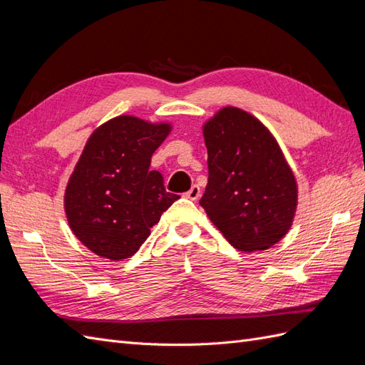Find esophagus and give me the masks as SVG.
I'll use <instances>...</instances> for the list:
<instances>
[{
  "mask_svg": "<svg viewBox=\"0 0 365 365\" xmlns=\"http://www.w3.org/2000/svg\"><path fill=\"white\" fill-rule=\"evenodd\" d=\"M200 196H201V189H200V185H192V189L185 193V197H189V200H192V201H196V200H200Z\"/></svg>",
  "mask_w": 365,
  "mask_h": 365,
  "instance_id": "obj_1",
  "label": "esophagus"
}]
</instances>
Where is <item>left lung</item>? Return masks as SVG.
Returning <instances> with one entry per match:
<instances>
[{"label":"left lung","instance_id":"left-lung-1","mask_svg":"<svg viewBox=\"0 0 365 365\" xmlns=\"http://www.w3.org/2000/svg\"><path fill=\"white\" fill-rule=\"evenodd\" d=\"M208 182L200 204L231 245L263 251L288 233L297 181L262 121L225 106L204 125Z\"/></svg>","mask_w":365,"mask_h":365}]
</instances>
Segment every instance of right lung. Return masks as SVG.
<instances>
[{
	"mask_svg": "<svg viewBox=\"0 0 365 365\" xmlns=\"http://www.w3.org/2000/svg\"><path fill=\"white\" fill-rule=\"evenodd\" d=\"M170 129L169 123L118 115L88 138L63 205L74 236L97 256H134L161 215L180 200L165 192L163 175L149 169Z\"/></svg>",
	"mask_w": 365,
	"mask_h": 365,
	"instance_id": "obj_1",
	"label": "right lung"
}]
</instances>
